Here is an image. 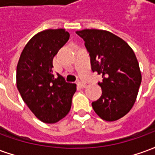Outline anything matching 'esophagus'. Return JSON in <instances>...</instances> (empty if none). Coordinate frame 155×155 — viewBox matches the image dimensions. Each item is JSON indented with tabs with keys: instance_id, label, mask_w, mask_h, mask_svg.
<instances>
[{
	"instance_id": "34e87169",
	"label": "esophagus",
	"mask_w": 155,
	"mask_h": 155,
	"mask_svg": "<svg viewBox=\"0 0 155 155\" xmlns=\"http://www.w3.org/2000/svg\"><path fill=\"white\" fill-rule=\"evenodd\" d=\"M78 86H80L81 88H85L86 87V84L84 82H81V81H78L77 82Z\"/></svg>"
}]
</instances>
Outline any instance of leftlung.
Listing matches in <instances>:
<instances>
[{
    "mask_svg": "<svg viewBox=\"0 0 155 155\" xmlns=\"http://www.w3.org/2000/svg\"><path fill=\"white\" fill-rule=\"evenodd\" d=\"M91 56V69L102 74V95L92 102L102 120L114 121L128 114L136 101L142 76L134 52L125 41L107 31H76Z\"/></svg>",
    "mask_w": 155,
    "mask_h": 155,
    "instance_id": "obj_1",
    "label": "left lung"
}]
</instances>
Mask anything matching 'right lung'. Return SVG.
<instances>
[{
    "instance_id": "right-lung-1",
    "label": "right lung",
    "mask_w": 155,
    "mask_h": 155,
    "mask_svg": "<svg viewBox=\"0 0 155 155\" xmlns=\"http://www.w3.org/2000/svg\"><path fill=\"white\" fill-rule=\"evenodd\" d=\"M70 38L64 29L37 33L23 49L16 67V86L22 100L39 120L54 124L66 116L76 84L52 74L53 58Z\"/></svg>"
}]
</instances>
